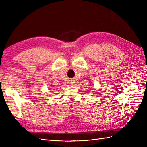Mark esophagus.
<instances>
[{"label":"esophagus","instance_id":"esophagus-1","mask_svg":"<svg viewBox=\"0 0 147 147\" xmlns=\"http://www.w3.org/2000/svg\"><path fill=\"white\" fill-rule=\"evenodd\" d=\"M74 82H73V81H70V82H69V84H70V85H73V84H74Z\"/></svg>","mask_w":147,"mask_h":147}]
</instances>
